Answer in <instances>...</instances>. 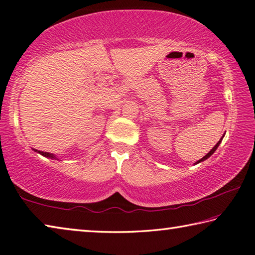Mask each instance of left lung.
<instances>
[{"label":"left lung","instance_id":"obj_1","mask_svg":"<svg viewBox=\"0 0 255 255\" xmlns=\"http://www.w3.org/2000/svg\"><path fill=\"white\" fill-rule=\"evenodd\" d=\"M224 134H226V133H224ZM224 134H223V136H222V138L220 139V140H219V141H218V143L216 144V146H214V147H213V148L211 149V150H210V151H209V152H208V153L206 154V156H204L203 158H201V159H200V160H198V161H197L196 163H194V164H197V163H200L201 161H204V160H207V159H208L209 157H210V156H211V154H213V152H214V151H216V150H217V149H218V147H219V144H220V143H221V141H222V139H223V137H224Z\"/></svg>","mask_w":255,"mask_h":255}]
</instances>
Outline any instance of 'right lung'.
I'll return each mask as SVG.
<instances>
[{
  "mask_svg": "<svg viewBox=\"0 0 255 255\" xmlns=\"http://www.w3.org/2000/svg\"><path fill=\"white\" fill-rule=\"evenodd\" d=\"M33 150L35 151V152H37V153H39V154H42V156H44V157H46V158H51V159H55V160H58V158L56 157V154H54V153H51V152H44V151H41V150H36V149H33Z\"/></svg>",
  "mask_w": 255,
  "mask_h": 255,
  "instance_id": "add662e5",
  "label": "right lung"
}]
</instances>
